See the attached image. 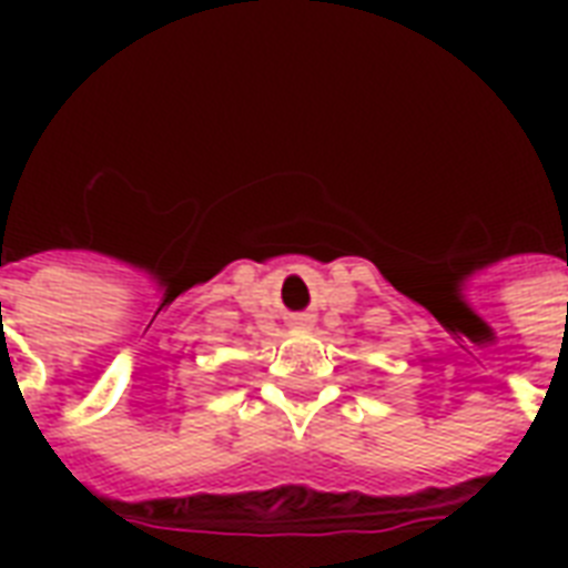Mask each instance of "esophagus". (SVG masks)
I'll use <instances>...</instances> for the list:
<instances>
[{
    "label": "esophagus",
    "mask_w": 568,
    "mask_h": 568,
    "mask_svg": "<svg viewBox=\"0 0 568 568\" xmlns=\"http://www.w3.org/2000/svg\"><path fill=\"white\" fill-rule=\"evenodd\" d=\"M292 324H294V327H310V318H306V315H294V318H292Z\"/></svg>",
    "instance_id": "obj_1"
}]
</instances>
